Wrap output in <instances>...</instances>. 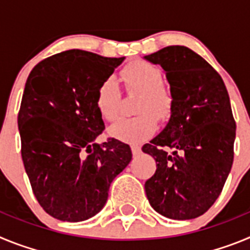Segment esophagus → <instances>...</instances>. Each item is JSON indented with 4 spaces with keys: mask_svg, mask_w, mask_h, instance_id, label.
<instances>
[{
    "mask_svg": "<svg viewBox=\"0 0 250 250\" xmlns=\"http://www.w3.org/2000/svg\"><path fill=\"white\" fill-rule=\"evenodd\" d=\"M131 151H132V155L136 156V155H139V154H140V152H141V147L138 146V145H132V146H131Z\"/></svg>",
    "mask_w": 250,
    "mask_h": 250,
    "instance_id": "obj_1",
    "label": "esophagus"
}]
</instances>
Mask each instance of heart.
I'll list each match as a JSON object with an SVG mask.
<instances>
[{
    "mask_svg": "<svg viewBox=\"0 0 250 250\" xmlns=\"http://www.w3.org/2000/svg\"><path fill=\"white\" fill-rule=\"evenodd\" d=\"M120 79L127 90L140 91L136 101V112L132 118L120 119L109 129L110 135L130 144H140L155 132L158 116L167 120L173 110L171 92L161 85L163 72L155 65L138 60L121 70ZM120 87L114 77H107L96 91V107L105 120L116 119L120 107Z\"/></svg>",
    "mask_w": 250,
    "mask_h": 250,
    "instance_id": "1",
    "label": "heart"
}]
</instances>
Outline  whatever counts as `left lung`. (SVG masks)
I'll use <instances>...</instances> for the list:
<instances>
[{
    "mask_svg": "<svg viewBox=\"0 0 250 250\" xmlns=\"http://www.w3.org/2000/svg\"><path fill=\"white\" fill-rule=\"evenodd\" d=\"M144 59L161 66L173 96L169 123L143 146L156 161L145 193L161 215L194 219L218 199L233 165L235 121L228 91L220 75L185 46Z\"/></svg>",
    "mask_w": 250,
    "mask_h": 250,
    "instance_id": "obj_1",
    "label": "left lung"
}]
</instances>
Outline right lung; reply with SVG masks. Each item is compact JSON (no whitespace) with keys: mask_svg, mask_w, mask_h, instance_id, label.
Here are the masks:
<instances>
[{"mask_svg":"<svg viewBox=\"0 0 250 250\" xmlns=\"http://www.w3.org/2000/svg\"><path fill=\"white\" fill-rule=\"evenodd\" d=\"M124 59L68 50L28 75L17 119L22 161L37 202L56 219L83 222L98 214L131 161L127 144L95 143L105 129L96 91Z\"/></svg>","mask_w":250,"mask_h":250,"instance_id":"right-lung-1","label":"right lung"}]
</instances>
